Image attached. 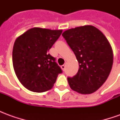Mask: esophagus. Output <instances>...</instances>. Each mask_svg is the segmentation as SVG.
I'll return each mask as SVG.
<instances>
[{
    "label": "esophagus",
    "mask_w": 120,
    "mask_h": 120,
    "mask_svg": "<svg viewBox=\"0 0 120 120\" xmlns=\"http://www.w3.org/2000/svg\"><path fill=\"white\" fill-rule=\"evenodd\" d=\"M61 68H62V69L63 71L65 70V64H64V65H62V66H61Z\"/></svg>",
    "instance_id": "34e87169"
}]
</instances>
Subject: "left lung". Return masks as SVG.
Listing matches in <instances>:
<instances>
[{"mask_svg":"<svg viewBox=\"0 0 120 120\" xmlns=\"http://www.w3.org/2000/svg\"><path fill=\"white\" fill-rule=\"evenodd\" d=\"M62 36L80 67L76 75L68 78L70 87L83 94L95 92L107 79L112 66L113 53L108 40L93 26L66 30Z\"/></svg>","mask_w":120,"mask_h":120,"instance_id":"left-lung-1","label":"left lung"}]
</instances>
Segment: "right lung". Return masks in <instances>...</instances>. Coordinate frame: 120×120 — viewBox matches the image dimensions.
<instances>
[{"label": "right lung", "mask_w": 120, "mask_h": 120, "mask_svg": "<svg viewBox=\"0 0 120 120\" xmlns=\"http://www.w3.org/2000/svg\"><path fill=\"white\" fill-rule=\"evenodd\" d=\"M62 30L34 27L17 38L13 49V65L17 78L28 90H49L62 71L49 53Z\"/></svg>", "instance_id": "right-lung-1"}]
</instances>
